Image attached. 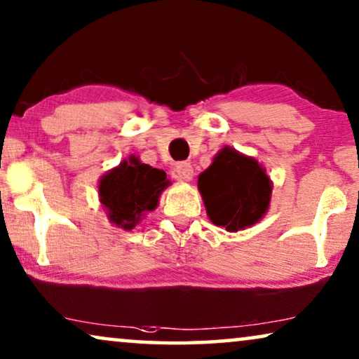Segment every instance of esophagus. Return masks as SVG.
<instances>
[{
  "label": "esophagus",
  "instance_id": "34e87169",
  "mask_svg": "<svg viewBox=\"0 0 359 359\" xmlns=\"http://www.w3.org/2000/svg\"><path fill=\"white\" fill-rule=\"evenodd\" d=\"M174 175L175 179L179 180H190L194 175L192 164H190V162H179L174 169Z\"/></svg>",
  "mask_w": 359,
  "mask_h": 359
}]
</instances>
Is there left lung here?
<instances>
[{
	"label": "left lung",
	"mask_w": 359,
	"mask_h": 359,
	"mask_svg": "<svg viewBox=\"0 0 359 359\" xmlns=\"http://www.w3.org/2000/svg\"><path fill=\"white\" fill-rule=\"evenodd\" d=\"M210 219L228 231L251 226L264 217L271 200V180L252 157L223 147L198 177Z\"/></svg>",
	"instance_id": "8db88e82"
}]
</instances>
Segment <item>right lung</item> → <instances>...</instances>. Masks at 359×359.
<instances>
[{"label": "right lung", "instance_id": "right-lung-1", "mask_svg": "<svg viewBox=\"0 0 359 359\" xmlns=\"http://www.w3.org/2000/svg\"><path fill=\"white\" fill-rule=\"evenodd\" d=\"M169 185L164 170L141 164L131 156L100 180V198L109 219L124 229H133L144 212H152L161 192Z\"/></svg>", "mask_w": 359, "mask_h": 359}]
</instances>
